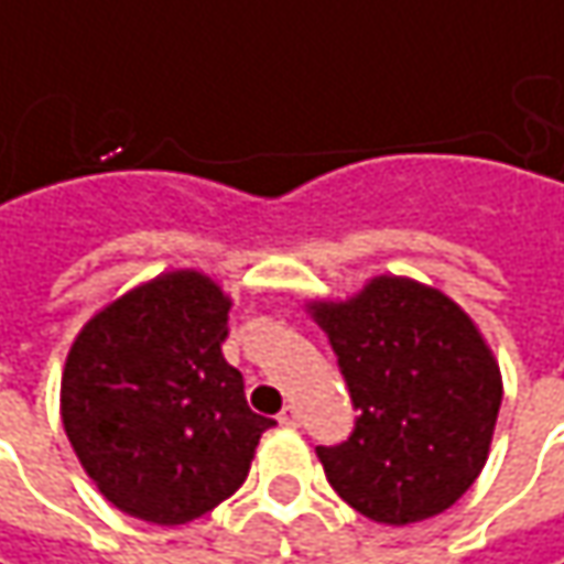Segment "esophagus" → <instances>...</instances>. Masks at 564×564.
Segmentation results:
<instances>
[{"instance_id": "1", "label": "esophagus", "mask_w": 564, "mask_h": 564, "mask_svg": "<svg viewBox=\"0 0 564 564\" xmlns=\"http://www.w3.org/2000/svg\"><path fill=\"white\" fill-rule=\"evenodd\" d=\"M279 423H282V426H297V423H301V414H297V408H294V404L282 408V414H279Z\"/></svg>"}]
</instances>
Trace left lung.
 Instances as JSON below:
<instances>
[{"instance_id":"8db88e82","label":"left lung","mask_w":564,"mask_h":564,"mask_svg":"<svg viewBox=\"0 0 564 564\" xmlns=\"http://www.w3.org/2000/svg\"><path fill=\"white\" fill-rule=\"evenodd\" d=\"M358 421L316 445L326 480L379 524H414L465 496L484 470L502 377L474 319L443 292L377 275L348 301H314Z\"/></svg>"}]
</instances>
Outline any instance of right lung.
Masks as SVG:
<instances>
[{"mask_svg":"<svg viewBox=\"0 0 564 564\" xmlns=\"http://www.w3.org/2000/svg\"><path fill=\"white\" fill-rule=\"evenodd\" d=\"M223 289L194 270L163 272L80 333L62 373V423L87 477L124 514L187 524L245 484L270 417L248 408L223 358Z\"/></svg>","mask_w":564,"mask_h":564,"instance_id":"1","label":"right lung"}]
</instances>
